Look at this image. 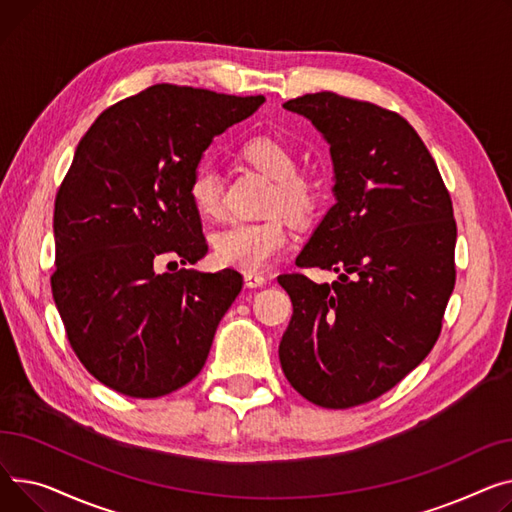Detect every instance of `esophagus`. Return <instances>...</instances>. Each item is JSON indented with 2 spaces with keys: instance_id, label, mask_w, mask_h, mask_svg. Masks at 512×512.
Segmentation results:
<instances>
[{
  "instance_id": "34e87169",
  "label": "esophagus",
  "mask_w": 512,
  "mask_h": 512,
  "mask_svg": "<svg viewBox=\"0 0 512 512\" xmlns=\"http://www.w3.org/2000/svg\"><path fill=\"white\" fill-rule=\"evenodd\" d=\"M244 281H246V287H262L266 283V277L260 273H248Z\"/></svg>"
}]
</instances>
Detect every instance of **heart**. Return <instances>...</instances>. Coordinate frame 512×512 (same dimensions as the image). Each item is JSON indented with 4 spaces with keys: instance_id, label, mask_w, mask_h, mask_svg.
<instances>
[{
    "instance_id": "obj_1",
    "label": "heart",
    "mask_w": 512,
    "mask_h": 512,
    "mask_svg": "<svg viewBox=\"0 0 512 512\" xmlns=\"http://www.w3.org/2000/svg\"><path fill=\"white\" fill-rule=\"evenodd\" d=\"M242 153L252 167L275 179V190L268 200L270 213H283L291 221H308L314 215L318 186L314 179L297 171V157L285 142L273 136H256L244 144ZM188 198L200 217H219L223 210L219 173L206 163L198 165L190 175ZM289 239V229L279 217L237 221L213 235V252L223 266L258 273L289 246Z\"/></svg>"
}]
</instances>
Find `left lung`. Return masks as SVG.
<instances>
[{
  "label": "left lung",
  "instance_id": "8db88e82",
  "mask_svg": "<svg viewBox=\"0 0 512 512\" xmlns=\"http://www.w3.org/2000/svg\"><path fill=\"white\" fill-rule=\"evenodd\" d=\"M283 107L324 134L335 165L337 202L295 264L341 277H279L293 304L279 359L304 399L349 409L399 384L440 337L457 279L453 200L397 111L335 93Z\"/></svg>",
  "mask_w": 512,
  "mask_h": 512
}]
</instances>
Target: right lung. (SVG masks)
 Masks as SVG:
<instances>
[{"instance_id":"add662e5","label":"right lung","mask_w":512,"mask_h":512,"mask_svg":"<svg viewBox=\"0 0 512 512\" xmlns=\"http://www.w3.org/2000/svg\"><path fill=\"white\" fill-rule=\"evenodd\" d=\"M262 103L155 84L107 107L78 142L55 196L51 291L80 364L117 393L155 399L196 378L242 291L233 268H155L206 256L190 175Z\"/></svg>"}]
</instances>
